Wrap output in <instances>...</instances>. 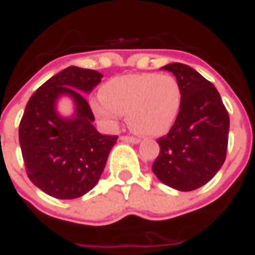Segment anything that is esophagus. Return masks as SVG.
<instances>
[{"instance_id":"esophagus-1","label":"esophagus","mask_w":255,"mask_h":255,"mask_svg":"<svg viewBox=\"0 0 255 255\" xmlns=\"http://www.w3.org/2000/svg\"><path fill=\"white\" fill-rule=\"evenodd\" d=\"M121 140L123 141H127V142H132V144H138L140 140L137 137H132V136H122Z\"/></svg>"}]
</instances>
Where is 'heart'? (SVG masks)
Listing matches in <instances>:
<instances>
[{
	"instance_id": "heart-1",
	"label": "heart",
	"mask_w": 255,
	"mask_h": 255,
	"mask_svg": "<svg viewBox=\"0 0 255 255\" xmlns=\"http://www.w3.org/2000/svg\"><path fill=\"white\" fill-rule=\"evenodd\" d=\"M181 106V89L172 75L142 72L117 76L101 88V98L92 109L102 121L114 124L119 115H127L134 132L160 136L171 129Z\"/></svg>"
}]
</instances>
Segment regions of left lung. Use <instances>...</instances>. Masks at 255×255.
I'll use <instances>...</instances> for the list:
<instances>
[{
  "label": "left lung",
  "mask_w": 255,
  "mask_h": 255,
  "mask_svg": "<svg viewBox=\"0 0 255 255\" xmlns=\"http://www.w3.org/2000/svg\"><path fill=\"white\" fill-rule=\"evenodd\" d=\"M162 68L176 76L181 106L170 132L157 140L159 155L151 170L168 187L189 192L209 183L223 166L230 115L217 88L194 68L183 63Z\"/></svg>",
  "instance_id": "obj_1"
}]
</instances>
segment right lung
Listing matches in <instances>:
<instances>
[{
	"label": "right lung",
	"instance_id": "1",
	"mask_svg": "<svg viewBox=\"0 0 255 255\" xmlns=\"http://www.w3.org/2000/svg\"><path fill=\"white\" fill-rule=\"evenodd\" d=\"M95 70L70 67L45 81L32 95L19 124V144L29 180L46 194L74 200L97 184L118 136L93 126L95 115L83 93L101 83ZM74 100L75 114L62 118L55 109L61 95Z\"/></svg>",
	"mask_w": 255,
	"mask_h": 255
}]
</instances>
